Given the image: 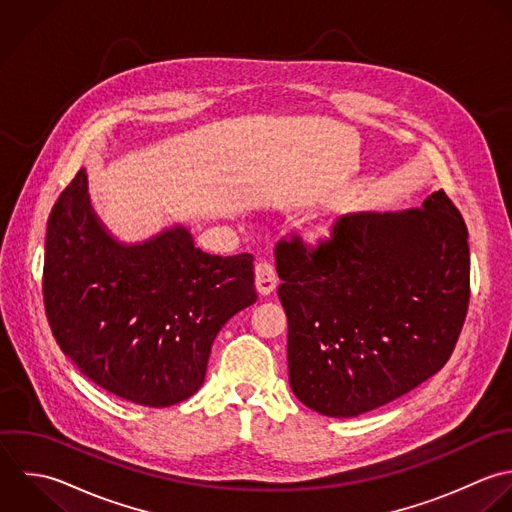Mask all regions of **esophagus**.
<instances>
[{
	"label": "esophagus",
	"mask_w": 512,
	"mask_h": 512,
	"mask_svg": "<svg viewBox=\"0 0 512 512\" xmlns=\"http://www.w3.org/2000/svg\"><path fill=\"white\" fill-rule=\"evenodd\" d=\"M255 287L261 295H269L277 287V273L269 261H259L255 265Z\"/></svg>",
	"instance_id": "34e87169"
}]
</instances>
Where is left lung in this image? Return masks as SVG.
I'll return each mask as SVG.
<instances>
[{"label":"left lung","instance_id":"obj_1","mask_svg":"<svg viewBox=\"0 0 512 512\" xmlns=\"http://www.w3.org/2000/svg\"><path fill=\"white\" fill-rule=\"evenodd\" d=\"M469 231L447 193L403 213H351L309 247L281 239L289 383L327 417H357L439 373L471 297Z\"/></svg>","mask_w":512,"mask_h":512}]
</instances>
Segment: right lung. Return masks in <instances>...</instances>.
<instances>
[{
  "label": "right lung",
  "instance_id": "right-lung-1",
  "mask_svg": "<svg viewBox=\"0 0 512 512\" xmlns=\"http://www.w3.org/2000/svg\"><path fill=\"white\" fill-rule=\"evenodd\" d=\"M257 301L253 255H209L185 227L123 245L95 217L77 171L45 237L43 305L61 351L101 389L169 407L203 385L221 327Z\"/></svg>",
  "mask_w": 512,
  "mask_h": 512
}]
</instances>
